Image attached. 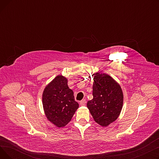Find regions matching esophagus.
<instances>
[{
	"label": "esophagus",
	"mask_w": 159,
	"mask_h": 159,
	"mask_svg": "<svg viewBox=\"0 0 159 159\" xmlns=\"http://www.w3.org/2000/svg\"><path fill=\"white\" fill-rule=\"evenodd\" d=\"M86 100H82V101H80V106H85L86 105Z\"/></svg>",
	"instance_id": "esophagus-1"
}]
</instances>
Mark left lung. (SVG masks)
<instances>
[{"instance_id": "obj_1", "label": "left lung", "mask_w": 159, "mask_h": 159, "mask_svg": "<svg viewBox=\"0 0 159 159\" xmlns=\"http://www.w3.org/2000/svg\"><path fill=\"white\" fill-rule=\"evenodd\" d=\"M93 99L87 107L95 121L107 126L118 118L123 104L120 86L110 75L97 73L93 75Z\"/></svg>"}]
</instances>
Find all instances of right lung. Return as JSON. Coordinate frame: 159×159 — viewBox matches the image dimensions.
I'll use <instances>...</instances> for the list:
<instances>
[{"mask_svg":"<svg viewBox=\"0 0 159 159\" xmlns=\"http://www.w3.org/2000/svg\"><path fill=\"white\" fill-rule=\"evenodd\" d=\"M43 104L48 119L58 128L66 126L79 107L68 80L62 75H58L45 88Z\"/></svg>","mask_w":159,"mask_h":159,"instance_id":"obj_1","label":"right lung"}]
</instances>
